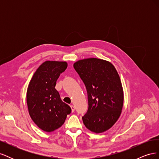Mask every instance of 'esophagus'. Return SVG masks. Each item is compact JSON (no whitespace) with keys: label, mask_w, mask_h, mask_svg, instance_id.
Here are the masks:
<instances>
[{"label":"esophagus","mask_w":159,"mask_h":159,"mask_svg":"<svg viewBox=\"0 0 159 159\" xmlns=\"http://www.w3.org/2000/svg\"><path fill=\"white\" fill-rule=\"evenodd\" d=\"M70 107H71V112L73 113V112H74V111H75V107H74V105H70Z\"/></svg>","instance_id":"obj_1"}]
</instances>
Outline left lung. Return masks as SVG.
I'll use <instances>...</instances> for the list:
<instances>
[{
  "instance_id": "left-lung-1",
  "label": "left lung",
  "mask_w": 159,
  "mask_h": 159,
  "mask_svg": "<svg viewBox=\"0 0 159 159\" xmlns=\"http://www.w3.org/2000/svg\"><path fill=\"white\" fill-rule=\"evenodd\" d=\"M74 68L88 92L84 124L95 133L107 131L117 122L123 106V86L116 69L110 61L95 57L77 61Z\"/></svg>"
}]
</instances>
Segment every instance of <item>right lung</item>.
Segmentation results:
<instances>
[{"label": "right lung", "mask_w": 159, "mask_h": 159, "mask_svg": "<svg viewBox=\"0 0 159 159\" xmlns=\"http://www.w3.org/2000/svg\"><path fill=\"white\" fill-rule=\"evenodd\" d=\"M67 67L66 61H45L34 72L28 86V113L34 123L46 132L60 128L71 111L55 89L57 78Z\"/></svg>", "instance_id": "right-lung-1"}]
</instances>
